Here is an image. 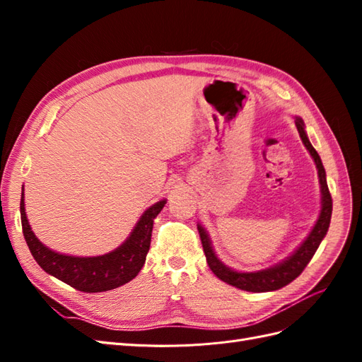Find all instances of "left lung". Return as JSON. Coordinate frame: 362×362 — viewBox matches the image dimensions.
Returning <instances> with one entry per match:
<instances>
[{"mask_svg":"<svg viewBox=\"0 0 362 362\" xmlns=\"http://www.w3.org/2000/svg\"><path fill=\"white\" fill-rule=\"evenodd\" d=\"M296 127H298L299 136L303 141V145L306 149L310 151V154L315 163V168H317V170H319V181H320V192H322V210H320V216H319V218H317L314 228L311 229L310 235L306 237L305 242L294 250V254L290 255L287 259L279 262V264L264 269V270L237 272V270H233L231 267H226L223 262L216 257L210 237H208L204 226L198 225V231H199L202 247L205 252V258H206V262H208V266H210L211 272L218 279H222L223 282L229 284V286L237 287L240 290L252 291V293H262V291H273V290H279L282 287H286L287 284H290L291 281L298 278L303 272V269L308 266V262L314 257L317 247L320 246L322 240L325 238V235L327 233V228H329L331 214H332V198H331L329 189H327L325 168L322 164L320 156L317 154V151L310 144L308 136H306V133H305L303 120L300 117H296Z\"/></svg>","mask_w":362,"mask_h":362,"instance_id":"obj_1","label":"left lung"}]
</instances>
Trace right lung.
<instances>
[{
  "instance_id": "right-lung-1",
  "label": "right lung",
  "mask_w": 362,
  "mask_h": 362,
  "mask_svg": "<svg viewBox=\"0 0 362 362\" xmlns=\"http://www.w3.org/2000/svg\"><path fill=\"white\" fill-rule=\"evenodd\" d=\"M164 204L166 199L149 206L125 242L100 257H72L48 249L31 231L25 214L24 192L19 208L25 242L37 264L51 276L63 281L75 290L101 293L124 286L139 275L151 246L154 218L163 210Z\"/></svg>"
}]
</instances>
